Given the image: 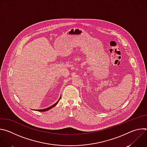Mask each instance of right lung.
<instances>
[{
	"instance_id": "add662e5",
	"label": "right lung",
	"mask_w": 147,
	"mask_h": 147,
	"mask_svg": "<svg viewBox=\"0 0 147 147\" xmlns=\"http://www.w3.org/2000/svg\"><path fill=\"white\" fill-rule=\"evenodd\" d=\"M60 98H61V96H60V99L58 100V101H57L55 104H53V105H52L51 107H48V108H46V109H39V110H36V111H38V112H45V111H48V110H49V109H51V108H53L55 106H56V105L58 103V102H59V100L60 99ZM36 111V110H35Z\"/></svg>"
}]
</instances>
